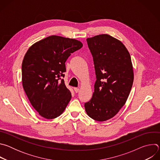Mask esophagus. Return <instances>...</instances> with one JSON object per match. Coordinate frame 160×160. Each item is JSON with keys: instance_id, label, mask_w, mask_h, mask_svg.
<instances>
[{"instance_id": "34e87169", "label": "esophagus", "mask_w": 160, "mask_h": 160, "mask_svg": "<svg viewBox=\"0 0 160 160\" xmlns=\"http://www.w3.org/2000/svg\"><path fill=\"white\" fill-rule=\"evenodd\" d=\"M74 90H75V92H78V91H79V88H77V87H74Z\"/></svg>"}]
</instances>
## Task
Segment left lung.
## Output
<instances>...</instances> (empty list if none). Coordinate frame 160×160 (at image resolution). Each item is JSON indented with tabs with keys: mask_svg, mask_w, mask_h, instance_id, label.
Wrapping results in <instances>:
<instances>
[{
	"mask_svg": "<svg viewBox=\"0 0 160 160\" xmlns=\"http://www.w3.org/2000/svg\"><path fill=\"white\" fill-rule=\"evenodd\" d=\"M93 57L96 81L91 99L85 103L89 117L104 122L125 104L133 82L130 55L123 43L107 34L87 38Z\"/></svg>",
	"mask_w": 160,
	"mask_h": 160,
	"instance_id": "1",
	"label": "left lung"
}]
</instances>
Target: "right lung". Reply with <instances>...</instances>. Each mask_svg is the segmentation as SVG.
<instances>
[{"label":"right lung","mask_w":160,"mask_h":160,"mask_svg":"<svg viewBox=\"0 0 160 160\" xmlns=\"http://www.w3.org/2000/svg\"><path fill=\"white\" fill-rule=\"evenodd\" d=\"M81 42L57 35L49 36L28 49L22 62V83L34 109L46 119L60 116L71 100L65 85V62L81 49Z\"/></svg>","instance_id":"add662e5"}]
</instances>
